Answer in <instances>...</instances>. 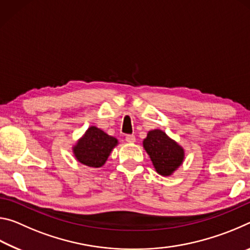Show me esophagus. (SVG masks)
Listing matches in <instances>:
<instances>
[{
	"label": "esophagus",
	"mask_w": 250,
	"mask_h": 250,
	"mask_svg": "<svg viewBox=\"0 0 250 250\" xmlns=\"http://www.w3.org/2000/svg\"><path fill=\"white\" fill-rule=\"evenodd\" d=\"M125 141L128 143H134L135 142V137L133 134H128L125 135Z\"/></svg>",
	"instance_id": "obj_1"
}]
</instances>
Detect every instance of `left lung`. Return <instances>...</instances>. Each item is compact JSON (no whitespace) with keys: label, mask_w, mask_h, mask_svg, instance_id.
I'll use <instances>...</instances> for the list:
<instances>
[{"label":"left lung","mask_w":250,"mask_h":250,"mask_svg":"<svg viewBox=\"0 0 250 250\" xmlns=\"http://www.w3.org/2000/svg\"><path fill=\"white\" fill-rule=\"evenodd\" d=\"M143 147L160 175L170 176L183 164L184 149L162 130L149 131L143 140Z\"/></svg>","instance_id":"obj_1"}]
</instances>
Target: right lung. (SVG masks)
I'll return each instance as SVG.
<instances>
[{"label":"right lung","mask_w":250,"mask_h":250,"mask_svg":"<svg viewBox=\"0 0 250 250\" xmlns=\"http://www.w3.org/2000/svg\"><path fill=\"white\" fill-rule=\"evenodd\" d=\"M117 146L118 140L115 137L91 125L73 146V153L76 160L83 166L98 168L104 166Z\"/></svg>","instance_id":"1"}]
</instances>
